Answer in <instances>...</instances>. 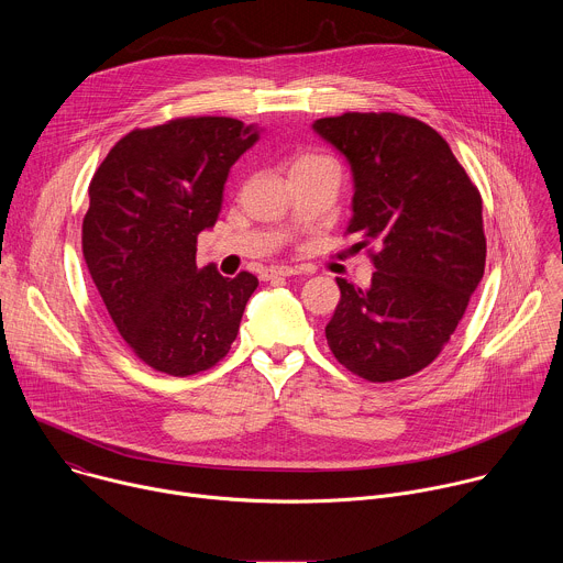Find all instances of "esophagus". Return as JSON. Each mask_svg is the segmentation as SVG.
I'll list each match as a JSON object with an SVG mask.
<instances>
[{
	"instance_id": "esophagus-1",
	"label": "esophagus",
	"mask_w": 563,
	"mask_h": 563,
	"mask_svg": "<svg viewBox=\"0 0 563 563\" xmlns=\"http://www.w3.org/2000/svg\"><path fill=\"white\" fill-rule=\"evenodd\" d=\"M300 274L296 267H285V265H278V267H267L263 272V280H272V278H280V276H296Z\"/></svg>"
}]
</instances>
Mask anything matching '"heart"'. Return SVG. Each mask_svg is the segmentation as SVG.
I'll return each instance as SVG.
<instances>
[{"label":"heart","mask_w":563,"mask_h":563,"mask_svg":"<svg viewBox=\"0 0 563 563\" xmlns=\"http://www.w3.org/2000/svg\"><path fill=\"white\" fill-rule=\"evenodd\" d=\"M316 159H325V157H320V155H302V157L296 159V163H294L291 167H296V165H307V163H316Z\"/></svg>","instance_id":"heart-1"}]
</instances>
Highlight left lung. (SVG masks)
I'll return each instance as SVG.
<instances>
[{
    "label": "left lung",
    "mask_w": 563,
    "mask_h": 563,
    "mask_svg": "<svg viewBox=\"0 0 563 563\" xmlns=\"http://www.w3.org/2000/svg\"><path fill=\"white\" fill-rule=\"evenodd\" d=\"M311 126L352 167L347 233L358 250L378 245L367 289L336 278L328 345L365 380L412 376L441 354L484 278L481 194L450 144L417 118L343 113Z\"/></svg>",
    "instance_id": "left-lung-1"
}]
</instances>
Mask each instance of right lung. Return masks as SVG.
Instances as JSON below:
<instances>
[{
	"instance_id": "1",
	"label": "right lung",
	"mask_w": 563,
	"mask_h": 563,
	"mask_svg": "<svg viewBox=\"0 0 563 563\" xmlns=\"http://www.w3.org/2000/svg\"><path fill=\"white\" fill-rule=\"evenodd\" d=\"M258 140L233 118L133 129L89 185L82 252L120 336L148 367L191 376L227 356L258 278L198 267L235 159Z\"/></svg>"
}]
</instances>
